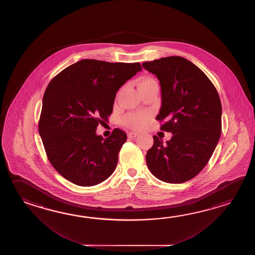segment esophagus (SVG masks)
<instances>
[{
  "label": "esophagus",
  "mask_w": 255,
  "mask_h": 255,
  "mask_svg": "<svg viewBox=\"0 0 255 255\" xmlns=\"http://www.w3.org/2000/svg\"><path fill=\"white\" fill-rule=\"evenodd\" d=\"M128 137H130V138H134V137H135V136L137 135V133H135V132H129V133L128 134Z\"/></svg>",
  "instance_id": "1"
}]
</instances>
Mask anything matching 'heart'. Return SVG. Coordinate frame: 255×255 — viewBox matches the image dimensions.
<instances>
[{
    "mask_svg": "<svg viewBox=\"0 0 255 255\" xmlns=\"http://www.w3.org/2000/svg\"><path fill=\"white\" fill-rule=\"evenodd\" d=\"M152 84H157L156 80L149 76H143L141 77L138 81V87H146ZM146 119H147V115L145 113H136V114H132L128 116V118H126L124 120V125L129 128L133 129H137L141 128L143 124L145 123Z\"/></svg>",
    "mask_w": 255,
    "mask_h": 255,
    "instance_id": "heart-1",
    "label": "heart"
}]
</instances>
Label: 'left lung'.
<instances>
[{
  "instance_id": "1",
  "label": "left lung",
  "mask_w": 255,
  "mask_h": 255,
  "mask_svg": "<svg viewBox=\"0 0 255 255\" xmlns=\"http://www.w3.org/2000/svg\"><path fill=\"white\" fill-rule=\"evenodd\" d=\"M156 75L161 87V108L156 120L171 132L163 143L153 135L146 152L147 167L157 179L183 183L206 166L222 132V104L216 88L202 71L181 56H168L142 64Z\"/></svg>"
}]
</instances>
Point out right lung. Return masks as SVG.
I'll return each mask as SVG.
<instances>
[{
    "mask_svg": "<svg viewBox=\"0 0 255 255\" xmlns=\"http://www.w3.org/2000/svg\"><path fill=\"white\" fill-rule=\"evenodd\" d=\"M139 63L83 59L60 72L43 95L39 134L49 161L74 184H99L114 172L127 134L115 128L98 135L108 121L118 90L138 71Z\"/></svg>",
    "mask_w": 255,
    "mask_h": 255,
    "instance_id": "obj_1",
    "label": "right lung"
}]
</instances>
